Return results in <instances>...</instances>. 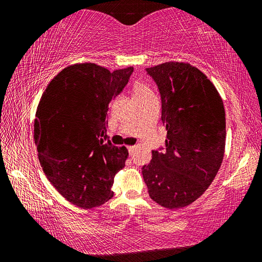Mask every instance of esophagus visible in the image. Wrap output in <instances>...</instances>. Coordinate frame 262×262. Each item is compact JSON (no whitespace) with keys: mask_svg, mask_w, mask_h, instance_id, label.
<instances>
[{"mask_svg":"<svg viewBox=\"0 0 262 262\" xmlns=\"http://www.w3.org/2000/svg\"><path fill=\"white\" fill-rule=\"evenodd\" d=\"M127 149H128V152H129V155H133L135 147H134V145H129V147H127Z\"/></svg>","mask_w":262,"mask_h":262,"instance_id":"obj_1","label":"esophagus"}]
</instances>
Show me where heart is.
Returning a JSON list of instances; mask_svg holds the SVG:
<instances>
[{
    "label": "heart",
    "instance_id": "b5f03b06",
    "mask_svg": "<svg viewBox=\"0 0 262 262\" xmlns=\"http://www.w3.org/2000/svg\"><path fill=\"white\" fill-rule=\"evenodd\" d=\"M133 91H134V96L136 100L152 96V92L150 90V88L147 85V84L142 82H136L134 84V88H133Z\"/></svg>",
    "mask_w": 262,
    "mask_h": 262
}]
</instances>
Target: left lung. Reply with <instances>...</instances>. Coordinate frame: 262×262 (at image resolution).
I'll list each match as a JSON object with an SVG mask.
<instances>
[{
	"label": "left lung",
	"instance_id": "left-lung-1",
	"mask_svg": "<svg viewBox=\"0 0 262 262\" xmlns=\"http://www.w3.org/2000/svg\"><path fill=\"white\" fill-rule=\"evenodd\" d=\"M162 99L165 148L142 167L149 196L168 209L190 205L219 172L225 149V111L216 88L184 62L147 68Z\"/></svg>",
	"mask_w": 262,
	"mask_h": 262
}]
</instances>
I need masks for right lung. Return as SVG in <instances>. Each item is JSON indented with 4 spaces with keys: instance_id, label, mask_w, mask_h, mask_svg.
I'll return each instance as SVG.
<instances>
[{
    "instance_id": "obj_1",
    "label": "right lung",
    "mask_w": 262,
    "mask_h": 262,
    "mask_svg": "<svg viewBox=\"0 0 262 262\" xmlns=\"http://www.w3.org/2000/svg\"><path fill=\"white\" fill-rule=\"evenodd\" d=\"M133 72L73 64L43 91L34 120L38 158L50 183L73 205L94 208L113 196L114 176L125 166L128 150L111 143L106 115Z\"/></svg>"
}]
</instances>
